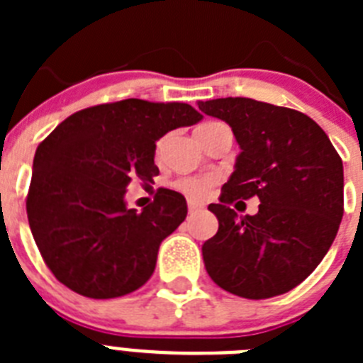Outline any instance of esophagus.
Returning a JSON list of instances; mask_svg holds the SVG:
<instances>
[{
    "label": "esophagus",
    "instance_id": "1",
    "mask_svg": "<svg viewBox=\"0 0 363 363\" xmlns=\"http://www.w3.org/2000/svg\"><path fill=\"white\" fill-rule=\"evenodd\" d=\"M187 209H189V214H196L203 209V203H200V201H194V200H189Z\"/></svg>",
    "mask_w": 363,
    "mask_h": 363
}]
</instances>
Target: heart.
I'll list each match as a JSON object with an SVG mask.
<instances>
[{
	"mask_svg": "<svg viewBox=\"0 0 363 363\" xmlns=\"http://www.w3.org/2000/svg\"><path fill=\"white\" fill-rule=\"evenodd\" d=\"M214 123H218V121H205V123H201L200 127H198L196 134L203 133V130H207L209 127H213ZM162 149L163 142H160L158 147H156V152L160 154ZM174 185L178 191H182L185 196L192 198V200H205V198L213 192L214 185H216V178H214V176H185V178H179Z\"/></svg>",
	"mask_w": 363,
	"mask_h": 363,
	"instance_id": "b5f03b06",
	"label": "heart"
}]
</instances>
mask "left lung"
<instances>
[{
	"label": "left lung",
	"instance_id": "left-lung-1",
	"mask_svg": "<svg viewBox=\"0 0 363 363\" xmlns=\"http://www.w3.org/2000/svg\"><path fill=\"white\" fill-rule=\"evenodd\" d=\"M227 121L238 142L234 172L209 211L218 233L201 247L209 277L249 300L289 293L335 242L344 216V165L322 127L303 112L256 101H200ZM258 196L259 213L240 217L236 199Z\"/></svg>",
	"mask_w": 363,
	"mask_h": 363
}]
</instances>
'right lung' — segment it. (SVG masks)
I'll return each mask as SVG.
<instances>
[{"mask_svg": "<svg viewBox=\"0 0 363 363\" xmlns=\"http://www.w3.org/2000/svg\"><path fill=\"white\" fill-rule=\"evenodd\" d=\"M201 114L187 104L121 99L74 112L38 145L27 194L32 236L70 291L96 300L140 289L160 243L187 216L179 192L158 189L142 213L127 209L130 179L154 184L156 142Z\"/></svg>", "mask_w": 363, "mask_h": 363, "instance_id": "obj_1", "label": "right lung"}]
</instances>
